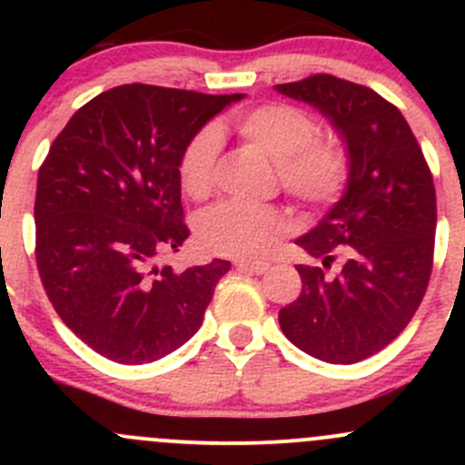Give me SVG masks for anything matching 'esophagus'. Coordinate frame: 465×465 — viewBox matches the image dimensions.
Instances as JSON below:
<instances>
[{
    "instance_id": "1",
    "label": "esophagus",
    "mask_w": 465,
    "mask_h": 465,
    "mask_svg": "<svg viewBox=\"0 0 465 465\" xmlns=\"http://www.w3.org/2000/svg\"><path fill=\"white\" fill-rule=\"evenodd\" d=\"M236 270L250 272V274H265L270 270V262L265 261H238Z\"/></svg>"
}]
</instances>
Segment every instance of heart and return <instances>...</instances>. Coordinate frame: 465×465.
Masks as SVG:
<instances>
[{"label": "heart", "mask_w": 465, "mask_h": 465, "mask_svg": "<svg viewBox=\"0 0 465 465\" xmlns=\"http://www.w3.org/2000/svg\"><path fill=\"white\" fill-rule=\"evenodd\" d=\"M233 130L276 162L281 186L306 204H331L349 182V154L332 139L315 137L317 125L303 110L265 103L233 116ZM220 139L204 128L180 157L182 189L204 198L213 184ZM288 229V220L270 206L227 200L206 209L198 220V241L211 254L254 259L265 254Z\"/></svg>", "instance_id": "b5f03b06"}]
</instances>
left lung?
I'll return each mask as SVG.
<instances>
[{
  "label": "left lung",
  "mask_w": 465,
  "mask_h": 465,
  "mask_svg": "<svg viewBox=\"0 0 465 465\" xmlns=\"http://www.w3.org/2000/svg\"><path fill=\"white\" fill-rule=\"evenodd\" d=\"M320 110L349 154L344 193L297 245L340 274L297 265L302 294L279 311L283 335L322 362L353 364L396 340L432 274L436 193L423 150L398 107L364 85L317 74L276 85Z\"/></svg>",
  "instance_id": "obj_1"
}]
</instances>
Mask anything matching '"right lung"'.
<instances>
[{"instance_id":"add662e5","label":"right lung","mask_w":465,"mask_h":465,"mask_svg":"<svg viewBox=\"0 0 465 465\" xmlns=\"http://www.w3.org/2000/svg\"><path fill=\"white\" fill-rule=\"evenodd\" d=\"M245 94L121 85L69 119L37 173L35 259L60 320L103 358L145 364L203 326L232 262L175 272L189 238L177 166L186 143Z\"/></svg>"}]
</instances>
